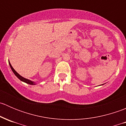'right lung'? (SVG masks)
Here are the masks:
<instances>
[{"label":"right lung","instance_id":"right-lung-1","mask_svg":"<svg viewBox=\"0 0 126 126\" xmlns=\"http://www.w3.org/2000/svg\"><path fill=\"white\" fill-rule=\"evenodd\" d=\"M9 62V64H10V68H11V70H12L13 72V73L15 74V76H16V77H17V78H18L20 80L22 81V82H25V83H28V84H30V85H35V82H33V81L30 80H29V79H27L24 78V77H22V76H20V75L19 74L17 73V72H16V71H15V69H14V68H13L12 66H11V64H10V62Z\"/></svg>","mask_w":126,"mask_h":126}]
</instances>
